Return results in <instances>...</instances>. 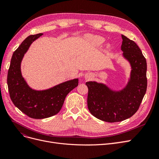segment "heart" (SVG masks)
I'll return each mask as SVG.
<instances>
[{
    "label": "heart",
    "mask_w": 159,
    "mask_h": 159,
    "mask_svg": "<svg viewBox=\"0 0 159 159\" xmlns=\"http://www.w3.org/2000/svg\"><path fill=\"white\" fill-rule=\"evenodd\" d=\"M90 41L95 46H100L104 42V38L99 36H92L90 38Z\"/></svg>",
    "instance_id": "b5f03b06"
}]
</instances>
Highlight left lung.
Listing matches in <instances>:
<instances>
[{"label":"left lung","mask_w":159,"mask_h":159,"mask_svg":"<svg viewBox=\"0 0 159 159\" xmlns=\"http://www.w3.org/2000/svg\"><path fill=\"white\" fill-rule=\"evenodd\" d=\"M123 56L131 66L130 80L122 90L115 91L107 85L88 81V107L94 117L115 123L132 117L139 108L147 87V61L134 41L121 35Z\"/></svg>","instance_id":"obj_1"}]
</instances>
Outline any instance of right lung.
I'll use <instances>...</instances> for the list:
<instances>
[{"label":"right lung","instance_id":"right-lung-1","mask_svg":"<svg viewBox=\"0 0 159 159\" xmlns=\"http://www.w3.org/2000/svg\"><path fill=\"white\" fill-rule=\"evenodd\" d=\"M42 34L28 36L14 52L7 75L8 88L12 103L32 119H44L57 114L61 109L66 95L78 85V79L42 91L32 89L28 85L21 74V61L32 43Z\"/></svg>","mask_w":159,"mask_h":159}]
</instances>
